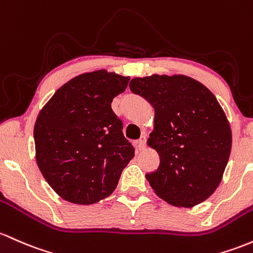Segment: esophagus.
<instances>
[{"mask_svg":"<svg viewBox=\"0 0 253 253\" xmlns=\"http://www.w3.org/2000/svg\"><path fill=\"white\" fill-rule=\"evenodd\" d=\"M145 143H146L145 135H143V137H140L139 139H138L137 144H138V148H139V150H143L144 148H145Z\"/></svg>","mask_w":253,"mask_h":253,"instance_id":"obj_1","label":"esophagus"}]
</instances>
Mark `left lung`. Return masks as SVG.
<instances>
[{
    "mask_svg": "<svg viewBox=\"0 0 253 253\" xmlns=\"http://www.w3.org/2000/svg\"><path fill=\"white\" fill-rule=\"evenodd\" d=\"M129 88L155 109L148 143L160 155V166L145 175L151 187L176 207L204 202L220 185L232 149L229 124L216 97L185 76L134 78Z\"/></svg>",
    "mask_w": 253,
    "mask_h": 253,
    "instance_id": "left-lung-1",
    "label": "left lung"
}]
</instances>
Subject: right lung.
Wrapping results in <instances>:
<instances>
[{"instance_id":"right-lung-1","label":"right lung","mask_w":253,"mask_h":253,"mask_svg":"<svg viewBox=\"0 0 253 253\" xmlns=\"http://www.w3.org/2000/svg\"><path fill=\"white\" fill-rule=\"evenodd\" d=\"M128 77L104 69L80 74L54 93L35 125L36 160L44 179L61 198L93 204L118 186L134 148L112 109Z\"/></svg>"}]
</instances>
